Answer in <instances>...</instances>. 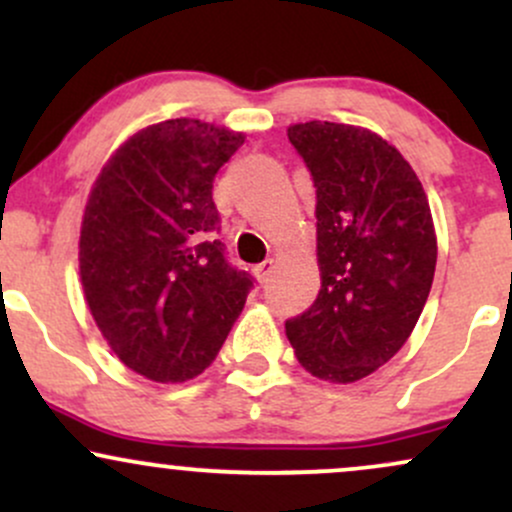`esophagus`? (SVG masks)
Instances as JSON below:
<instances>
[{
	"instance_id": "esophagus-1",
	"label": "esophagus",
	"mask_w": 512,
	"mask_h": 512,
	"mask_svg": "<svg viewBox=\"0 0 512 512\" xmlns=\"http://www.w3.org/2000/svg\"><path fill=\"white\" fill-rule=\"evenodd\" d=\"M272 272H274V260H264V262H260L255 267V276H257V279H260V284H267L269 276H272Z\"/></svg>"
}]
</instances>
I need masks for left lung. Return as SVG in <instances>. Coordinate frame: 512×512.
Listing matches in <instances>:
<instances>
[{"label":"left lung","mask_w":512,"mask_h":512,"mask_svg":"<svg viewBox=\"0 0 512 512\" xmlns=\"http://www.w3.org/2000/svg\"><path fill=\"white\" fill-rule=\"evenodd\" d=\"M315 185V303L286 320L298 363L315 378L354 383L402 349L436 272V231L419 178L368 129L289 127Z\"/></svg>","instance_id":"1"}]
</instances>
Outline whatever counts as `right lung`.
Returning <instances> with one entry per match:
<instances>
[{"mask_svg":"<svg viewBox=\"0 0 512 512\" xmlns=\"http://www.w3.org/2000/svg\"><path fill=\"white\" fill-rule=\"evenodd\" d=\"M243 134L178 117L129 137L86 202L79 269L88 308L127 368L156 383L202 373L255 279L221 243L211 199Z\"/></svg>","mask_w":512,"mask_h":512,"instance_id":"obj_1","label":"right lung"}]
</instances>
